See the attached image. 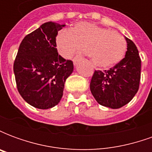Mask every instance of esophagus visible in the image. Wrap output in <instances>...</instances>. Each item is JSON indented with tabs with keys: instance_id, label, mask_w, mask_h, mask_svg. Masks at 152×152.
<instances>
[{
	"instance_id": "1",
	"label": "esophagus",
	"mask_w": 152,
	"mask_h": 152,
	"mask_svg": "<svg viewBox=\"0 0 152 152\" xmlns=\"http://www.w3.org/2000/svg\"><path fill=\"white\" fill-rule=\"evenodd\" d=\"M80 59H81L80 57H76V58H73V63H74V65H76L77 63H78Z\"/></svg>"
}]
</instances>
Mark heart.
<instances>
[{"instance_id": "heart-1", "label": "heart", "mask_w": 152, "mask_h": 152, "mask_svg": "<svg viewBox=\"0 0 152 152\" xmlns=\"http://www.w3.org/2000/svg\"><path fill=\"white\" fill-rule=\"evenodd\" d=\"M83 45L96 66L104 68L119 63L127 49L121 34L88 22L78 23L69 31H61L57 36V50L65 58H71Z\"/></svg>"}]
</instances>
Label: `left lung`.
<instances>
[{
	"label": "left lung",
	"mask_w": 152,
	"mask_h": 152,
	"mask_svg": "<svg viewBox=\"0 0 152 152\" xmlns=\"http://www.w3.org/2000/svg\"><path fill=\"white\" fill-rule=\"evenodd\" d=\"M125 57L113 67L95 71L90 91L100 105L117 109L126 105L137 94L141 78V59L135 44L125 37Z\"/></svg>",
	"instance_id": "8db88e82"
}]
</instances>
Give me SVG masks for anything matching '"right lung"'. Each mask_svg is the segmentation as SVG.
Returning a JSON list of instances; mask_svg holds the SVG:
<instances>
[{
	"mask_svg": "<svg viewBox=\"0 0 152 152\" xmlns=\"http://www.w3.org/2000/svg\"><path fill=\"white\" fill-rule=\"evenodd\" d=\"M65 25L47 22L27 35L14 63L17 88L22 98L36 108L49 109L58 104L64 83L72 73L73 63L60 56L56 37Z\"/></svg>",
	"mask_w": 152,
	"mask_h": 152,
	"instance_id": "add662e5",
	"label": "right lung"
}]
</instances>
